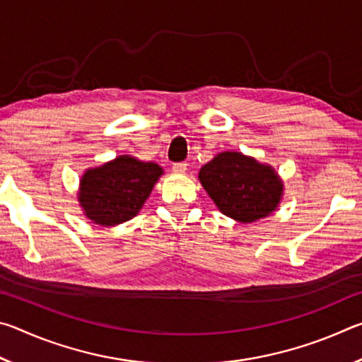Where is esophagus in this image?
Here are the masks:
<instances>
[{
  "label": "esophagus",
  "instance_id": "1",
  "mask_svg": "<svg viewBox=\"0 0 362 362\" xmlns=\"http://www.w3.org/2000/svg\"><path fill=\"white\" fill-rule=\"evenodd\" d=\"M174 174H185L187 173V163H175L173 166Z\"/></svg>",
  "mask_w": 362,
  "mask_h": 362
}]
</instances>
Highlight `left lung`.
<instances>
[{
	"label": "left lung",
	"instance_id": "left-lung-1",
	"mask_svg": "<svg viewBox=\"0 0 362 362\" xmlns=\"http://www.w3.org/2000/svg\"><path fill=\"white\" fill-rule=\"evenodd\" d=\"M198 179L223 216L252 223L278 209L284 183L273 166L241 151H220L201 168Z\"/></svg>",
	"mask_w": 362,
	"mask_h": 362
}]
</instances>
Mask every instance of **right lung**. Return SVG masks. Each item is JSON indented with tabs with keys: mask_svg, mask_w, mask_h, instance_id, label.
<instances>
[{
	"mask_svg": "<svg viewBox=\"0 0 362 362\" xmlns=\"http://www.w3.org/2000/svg\"><path fill=\"white\" fill-rule=\"evenodd\" d=\"M163 174L156 163L119 155L84 170L78 188L79 207L95 225L124 223L140 212Z\"/></svg>",
	"mask_w": 362,
	"mask_h": 362,
	"instance_id": "right-lung-1",
	"label": "right lung"
}]
</instances>
